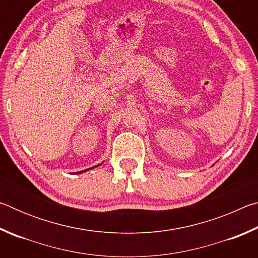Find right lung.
<instances>
[{
    "mask_svg": "<svg viewBox=\"0 0 258 258\" xmlns=\"http://www.w3.org/2000/svg\"><path fill=\"white\" fill-rule=\"evenodd\" d=\"M99 165H97V166H93V167H91V168H87V169H84V171H82V172H76L75 174H81V173H84V172H86V171H89V169H92V168H94V167H98Z\"/></svg>",
    "mask_w": 258,
    "mask_h": 258,
    "instance_id": "add662e5",
    "label": "right lung"
}]
</instances>
